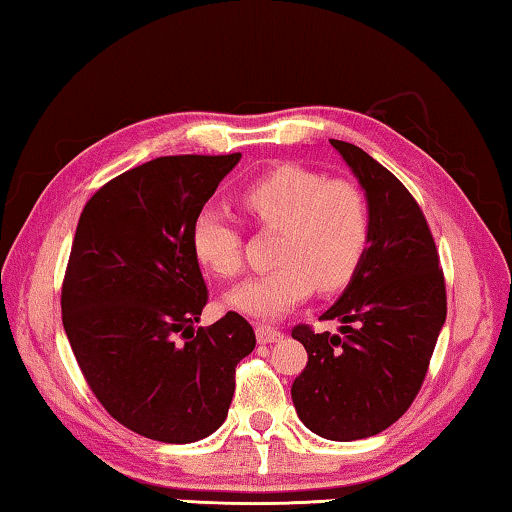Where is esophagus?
Returning a JSON list of instances; mask_svg holds the SVG:
<instances>
[{"label":"esophagus","mask_w":512,"mask_h":512,"mask_svg":"<svg viewBox=\"0 0 512 512\" xmlns=\"http://www.w3.org/2000/svg\"><path fill=\"white\" fill-rule=\"evenodd\" d=\"M256 338H258V343H279L281 338H283V334L279 332V329H274V327L258 325L256 327Z\"/></svg>","instance_id":"1"}]
</instances>
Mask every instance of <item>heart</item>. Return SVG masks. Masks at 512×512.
<instances>
[{
  "label": "heart",
  "mask_w": 512,
  "mask_h": 512,
  "mask_svg": "<svg viewBox=\"0 0 512 512\" xmlns=\"http://www.w3.org/2000/svg\"><path fill=\"white\" fill-rule=\"evenodd\" d=\"M240 203L261 229L279 231L277 267L226 295V304L249 318L277 320L313 288L334 293L348 286L371 245V203L350 180L286 164L242 187ZM192 249L222 279L238 277L245 267L238 226L217 208L196 212Z\"/></svg>",
  "instance_id": "1"
}]
</instances>
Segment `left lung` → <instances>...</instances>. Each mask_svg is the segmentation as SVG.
<instances>
[{
    "mask_svg": "<svg viewBox=\"0 0 512 512\" xmlns=\"http://www.w3.org/2000/svg\"><path fill=\"white\" fill-rule=\"evenodd\" d=\"M329 144L371 203V245L320 316L341 322V334L293 329L309 361L290 393L311 432L352 442L387 430L412 405L446 320V286L428 222L407 187L359 146Z\"/></svg>",
    "mask_w": 512,
    "mask_h": 512,
    "instance_id": "obj_1",
    "label": "left lung"
}]
</instances>
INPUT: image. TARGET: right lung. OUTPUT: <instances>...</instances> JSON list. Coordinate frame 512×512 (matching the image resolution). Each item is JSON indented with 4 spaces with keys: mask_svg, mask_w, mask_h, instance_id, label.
<instances>
[{
    "mask_svg": "<svg viewBox=\"0 0 512 512\" xmlns=\"http://www.w3.org/2000/svg\"><path fill=\"white\" fill-rule=\"evenodd\" d=\"M240 157H155L102 185L77 222L61 286L70 348L100 405L155 442L222 426L235 366L256 345L235 311L196 327L208 288L192 222Z\"/></svg>",
    "mask_w": 512,
    "mask_h": 512,
    "instance_id": "right-lung-1",
    "label": "right lung"
}]
</instances>
